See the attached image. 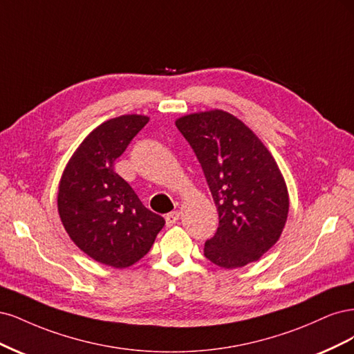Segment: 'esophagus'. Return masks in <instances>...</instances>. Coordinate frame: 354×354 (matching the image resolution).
<instances>
[{"label":"esophagus","mask_w":354,"mask_h":354,"mask_svg":"<svg viewBox=\"0 0 354 354\" xmlns=\"http://www.w3.org/2000/svg\"><path fill=\"white\" fill-rule=\"evenodd\" d=\"M179 216L180 213L176 210V212H170L166 214V225L167 226H174L178 221H179Z\"/></svg>","instance_id":"34e87169"}]
</instances>
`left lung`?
I'll list each match as a JSON object with an SVG mask.
<instances>
[{
	"label": "left lung",
	"instance_id": "1",
	"mask_svg": "<svg viewBox=\"0 0 354 354\" xmlns=\"http://www.w3.org/2000/svg\"><path fill=\"white\" fill-rule=\"evenodd\" d=\"M175 124L196 153L219 213L204 256L225 269L259 260L277 244L288 218V189L275 158L227 111L191 113Z\"/></svg>",
	"mask_w": 354,
	"mask_h": 354
}]
</instances>
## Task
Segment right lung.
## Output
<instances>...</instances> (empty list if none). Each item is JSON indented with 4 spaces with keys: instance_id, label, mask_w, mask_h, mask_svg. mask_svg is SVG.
Listing matches in <instances>:
<instances>
[{
    "instance_id": "obj_1",
    "label": "right lung",
    "mask_w": 354,
    "mask_h": 354,
    "mask_svg": "<svg viewBox=\"0 0 354 354\" xmlns=\"http://www.w3.org/2000/svg\"><path fill=\"white\" fill-rule=\"evenodd\" d=\"M148 120L123 115L89 132L67 162L57 192L67 235L86 256L116 269L142 259L165 226L115 172V160Z\"/></svg>"
}]
</instances>
